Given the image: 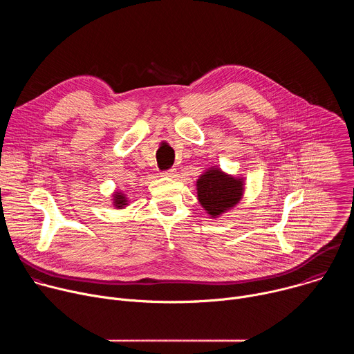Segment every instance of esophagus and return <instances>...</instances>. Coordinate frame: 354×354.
I'll return each mask as SVG.
<instances>
[{"mask_svg":"<svg viewBox=\"0 0 354 354\" xmlns=\"http://www.w3.org/2000/svg\"><path fill=\"white\" fill-rule=\"evenodd\" d=\"M162 176H167V178H174L175 176V169L171 168V169H167V171H162L161 172Z\"/></svg>","mask_w":354,"mask_h":354,"instance_id":"1","label":"esophagus"}]
</instances>
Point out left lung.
Returning <instances> with one entry per match:
<instances>
[{
  "label": "left lung",
  "mask_w": 354,
  "mask_h": 354,
  "mask_svg": "<svg viewBox=\"0 0 354 354\" xmlns=\"http://www.w3.org/2000/svg\"><path fill=\"white\" fill-rule=\"evenodd\" d=\"M241 179L231 178L220 169H210L197 179V196L206 212L217 217L235 206L242 196Z\"/></svg>",
  "instance_id": "1"
}]
</instances>
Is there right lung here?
I'll return each instance as SVG.
<instances>
[{"label":"right lung","instance_id":"add662e5","mask_svg":"<svg viewBox=\"0 0 354 354\" xmlns=\"http://www.w3.org/2000/svg\"><path fill=\"white\" fill-rule=\"evenodd\" d=\"M115 205H116V207H123V206L126 205L124 196H122V194H115Z\"/></svg>","mask_w":354,"mask_h":354}]
</instances>
